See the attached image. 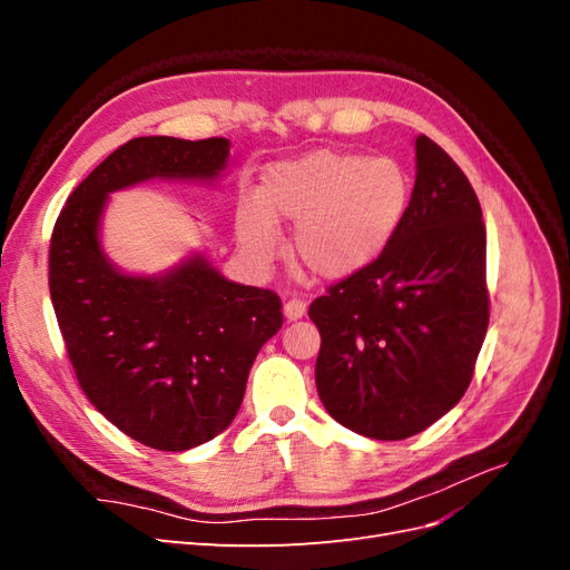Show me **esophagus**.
<instances>
[{"label": "esophagus", "mask_w": 570, "mask_h": 570, "mask_svg": "<svg viewBox=\"0 0 570 570\" xmlns=\"http://www.w3.org/2000/svg\"><path fill=\"white\" fill-rule=\"evenodd\" d=\"M283 314H285V318H287V321H297V318H302V316L306 314V302H304V299H297V297L287 299V302H285V306H283Z\"/></svg>", "instance_id": "34e87169"}]
</instances>
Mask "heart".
Instances as JSON below:
<instances>
[{
	"label": "heart",
	"mask_w": 570,
	"mask_h": 570,
	"mask_svg": "<svg viewBox=\"0 0 570 570\" xmlns=\"http://www.w3.org/2000/svg\"><path fill=\"white\" fill-rule=\"evenodd\" d=\"M411 202V178L394 159L316 149L273 164L258 202L237 209V239L256 264L278 254L275 223H297L292 252L323 281L368 268L400 230Z\"/></svg>",
	"instance_id": "heart-1"
}]
</instances>
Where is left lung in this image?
Listing matches in <instances>:
<instances>
[{"mask_svg": "<svg viewBox=\"0 0 570 570\" xmlns=\"http://www.w3.org/2000/svg\"><path fill=\"white\" fill-rule=\"evenodd\" d=\"M488 235L469 178L416 137V183L387 249L308 306L321 333L316 387L331 416L404 440L469 390L490 323Z\"/></svg>", "mask_w": 570, "mask_h": 570, "instance_id": "left-lung-1", "label": "left lung"}]
</instances>
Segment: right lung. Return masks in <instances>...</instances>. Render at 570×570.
Here are the masks:
<instances>
[{
  "mask_svg": "<svg viewBox=\"0 0 570 570\" xmlns=\"http://www.w3.org/2000/svg\"><path fill=\"white\" fill-rule=\"evenodd\" d=\"M228 154L226 137H135L73 189L51 233L49 295L78 383L151 450H193L233 423L283 304L226 281L202 254L161 275L118 271L99 243L101 214L116 189L151 178L214 180Z\"/></svg>",
  "mask_w": 570,
  "mask_h": 570,
  "instance_id": "right-lung-1",
  "label": "right lung"
}]
</instances>
